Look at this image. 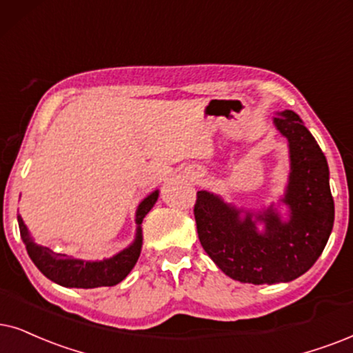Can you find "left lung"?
<instances>
[{"instance_id": "left-lung-1", "label": "left lung", "mask_w": 353, "mask_h": 353, "mask_svg": "<svg viewBox=\"0 0 353 353\" xmlns=\"http://www.w3.org/2000/svg\"><path fill=\"white\" fill-rule=\"evenodd\" d=\"M274 123L290 145L292 172L283 197L290 220L283 223L274 208H267L257 215L265 223V231L259 233L252 213L241 218V210L207 190L197 192L194 205L205 252L226 275L243 283L298 279L318 261L334 225L329 168L314 137L293 110L276 115Z\"/></svg>"}]
</instances>
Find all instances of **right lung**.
Masks as SVG:
<instances>
[{
    "label": "right lung",
    "mask_w": 353,
    "mask_h": 353,
    "mask_svg": "<svg viewBox=\"0 0 353 353\" xmlns=\"http://www.w3.org/2000/svg\"><path fill=\"white\" fill-rule=\"evenodd\" d=\"M158 200V190L150 194L137 210V239L133 241L130 248L123 249L117 256L104 259V261L89 262L66 256V254H57L52 249L39 246L30 238L28 228H26L22 218L17 215L19 221V231L22 243L26 244L29 257L32 259L35 267L47 276L48 280L55 282L61 287L70 288H97V287H114L130 274L133 265L137 264L141 251V221L146 213L153 208Z\"/></svg>",
    "instance_id": "1"
}]
</instances>
